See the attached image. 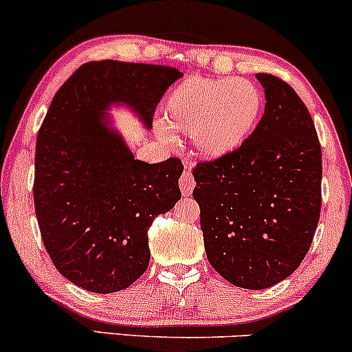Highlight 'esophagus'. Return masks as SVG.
I'll use <instances>...</instances> for the list:
<instances>
[{
    "label": "esophagus",
    "instance_id": "obj_1",
    "mask_svg": "<svg viewBox=\"0 0 352 352\" xmlns=\"http://www.w3.org/2000/svg\"><path fill=\"white\" fill-rule=\"evenodd\" d=\"M179 185H180L182 193H184L185 197L192 195L193 188H195V179H193L192 172H190L188 168H185L184 173H182V177H180V180H179Z\"/></svg>",
    "mask_w": 352,
    "mask_h": 352
}]
</instances>
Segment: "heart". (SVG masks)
<instances>
[{
	"label": "heart",
	"instance_id": "obj_1",
	"mask_svg": "<svg viewBox=\"0 0 352 352\" xmlns=\"http://www.w3.org/2000/svg\"><path fill=\"white\" fill-rule=\"evenodd\" d=\"M263 114L260 89L241 78L192 76L172 89L164 104V125L159 135L170 140L173 132L190 134L197 152L221 159L252 137Z\"/></svg>",
	"mask_w": 352,
	"mask_h": 352
}]
</instances>
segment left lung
<instances>
[{"mask_svg": "<svg viewBox=\"0 0 352 352\" xmlns=\"http://www.w3.org/2000/svg\"><path fill=\"white\" fill-rule=\"evenodd\" d=\"M256 79L266 106L252 137L193 170L210 265L245 289L270 288L298 270L321 212V145L308 107L276 76Z\"/></svg>", "mask_w": 352, "mask_h": 352, "instance_id": "8db88e82", "label": "left lung"}]
</instances>
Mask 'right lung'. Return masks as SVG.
Returning a JSON list of instances; mask_svg holds the SVG:
<instances>
[{"instance_id": "right-lung-1", "label": "right lung", "mask_w": 352, "mask_h": 352, "mask_svg": "<svg viewBox=\"0 0 352 352\" xmlns=\"http://www.w3.org/2000/svg\"><path fill=\"white\" fill-rule=\"evenodd\" d=\"M175 67L94 60L60 86L36 140L34 210L56 270L79 288L116 293L142 276L148 228L180 200L184 165L135 160L107 122L122 102L152 124L157 104L182 78Z\"/></svg>"}]
</instances>
